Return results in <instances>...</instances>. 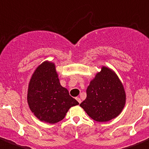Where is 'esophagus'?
I'll list each match as a JSON object with an SVG mask.
<instances>
[{"instance_id": "1", "label": "esophagus", "mask_w": 149, "mask_h": 149, "mask_svg": "<svg viewBox=\"0 0 149 149\" xmlns=\"http://www.w3.org/2000/svg\"><path fill=\"white\" fill-rule=\"evenodd\" d=\"M76 100H77V101H78V102H79V104H80V103H81V99H80V98H79V97H76Z\"/></svg>"}]
</instances>
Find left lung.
Segmentation results:
<instances>
[{
    "label": "left lung",
    "instance_id": "obj_1",
    "mask_svg": "<svg viewBox=\"0 0 149 149\" xmlns=\"http://www.w3.org/2000/svg\"><path fill=\"white\" fill-rule=\"evenodd\" d=\"M126 95L123 84L112 70L102 67L86 89V98L80 104L90 118L105 122L119 116L123 110Z\"/></svg>",
    "mask_w": 149,
    "mask_h": 149
}]
</instances>
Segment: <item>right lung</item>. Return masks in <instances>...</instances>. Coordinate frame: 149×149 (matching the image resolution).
<instances>
[{
    "label": "right lung",
    "mask_w": 149,
    "mask_h": 149,
    "mask_svg": "<svg viewBox=\"0 0 149 149\" xmlns=\"http://www.w3.org/2000/svg\"><path fill=\"white\" fill-rule=\"evenodd\" d=\"M27 102L36 117L50 124L63 120L70 107L79 104L60 85L54 63L47 61L40 65L32 76Z\"/></svg>",
    "instance_id": "add662e5"
}]
</instances>
